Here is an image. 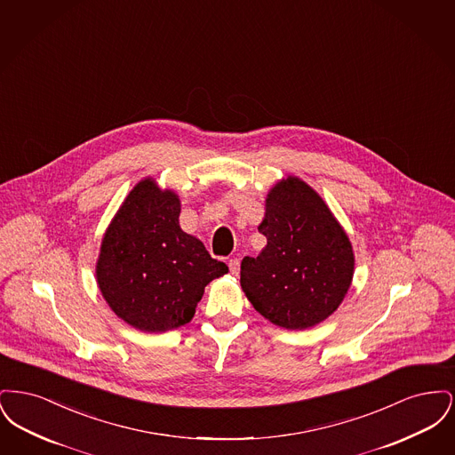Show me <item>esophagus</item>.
<instances>
[{
  "mask_svg": "<svg viewBox=\"0 0 455 455\" xmlns=\"http://www.w3.org/2000/svg\"><path fill=\"white\" fill-rule=\"evenodd\" d=\"M228 267H230V273H232L234 276H237L238 271H240V260L235 259V258L228 260Z\"/></svg>",
  "mask_w": 455,
  "mask_h": 455,
  "instance_id": "1",
  "label": "esophagus"
}]
</instances>
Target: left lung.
Returning a JSON list of instances; mask_svg holds the SVG:
<instances>
[{"mask_svg":"<svg viewBox=\"0 0 455 455\" xmlns=\"http://www.w3.org/2000/svg\"><path fill=\"white\" fill-rule=\"evenodd\" d=\"M258 228L267 243L240 264L249 302L269 323L291 331L325 321L347 295L355 256L323 197L290 175L269 191Z\"/></svg>","mask_w":455,"mask_h":455,"instance_id":"1","label":"left lung"}]
</instances>
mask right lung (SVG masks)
<instances>
[{
    "mask_svg": "<svg viewBox=\"0 0 455 455\" xmlns=\"http://www.w3.org/2000/svg\"><path fill=\"white\" fill-rule=\"evenodd\" d=\"M180 201L153 179L138 182L102 238L97 283L108 307L143 332L188 324L212 280L228 273L203 242L182 232Z\"/></svg>",
    "mask_w": 455,
    "mask_h": 455,
    "instance_id": "add662e5",
    "label": "right lung"
}]
</instances>
